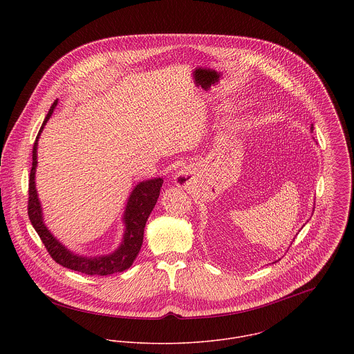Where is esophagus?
I'll return each instance as SVG.
<instances>
[{"label":"esophagus","mask_w":354,"mask_h":354,"mask_svg":"<svg viewBox=\"0 0 354 354\" xmlns=\"http://www.w3.org/2000/svg\"><path fill=\"white\" fill-rule=\"evenodd\" d=\"M191 176H192L191 169H188V167L181 169V170L177 173V176H176V183H177V185H180V187L187 185L188 181H189V178H191Z\"/></svg>","instance_id":"34e87169"}]
</instances>
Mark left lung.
<instances>
[{
  "label": "left lung",
  "mask_w": 354,
  "mask_h": 354,
  "mask_svg": "<svg viewBox=\"0 0 354 354\" xmlns=\"http://www.w3.org/2000/svg\"><path fill=\"white\" fill-rule=\"evenodd\" d=\"M312 131H313V125H310V132H312Z\"/></svg>",
  "instance_id": "obj_1"
}]
</instances>
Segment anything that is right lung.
<instances>
[{
  "instance_id": "1",
  "label": "right lung",
  "mask_w": 354,
  "mask_h": 354,
  "mask_svg": "<svg viewBox=\"0 0 354 354\" xmlns=\"http://www.w3.org/2000/svg\"><path fill=\"white\" fill-rule=\"evenodd\" d=\"M58 100L51 104L50 110L39 129V133L35 139L32 149V167L30 174L28 184V216L30 221L41 237L45 248L50 253L55 263L61 264L73 271H79L87 275H111L115 272H121L129 268L136 259L138 253L142 248L146 222L151 214L152 208L155 207L159 198V191L163 184V178L156 177L146 181H140L136 184L133 191L131 192L128 202L125 205V211L122 215L124 222V234L121 244L118 248L111 253L101 254V256H86L80 253L69 251L62 243H59L48 229L44 221V212L41 201L38 198V191L35 185V173L38 166V140L39 136L49 121V118L57 107Z\"/></svg>"
}]
</instances>
